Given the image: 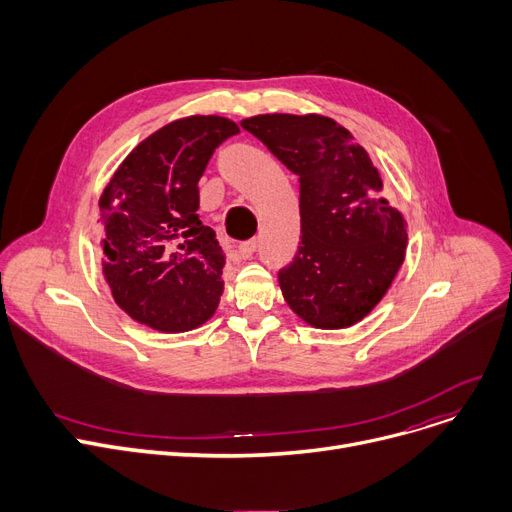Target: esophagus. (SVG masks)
I'll return each mask as SVG.
<instances>
[{"instance_id": "obj_1", "label": "esophagus", "mask_w": 512, "mask_h": 512, "mask_svg": "<svg viewBox=\"0 0 512 512\" xmlns=\"http://www.w3.org/2000/svg\"><path fill=\"white\" fill-rule=\"evenodd\" d=\"M255 249H257V240H247V242H242V245L238 247V255L242 259H249V257H253Z\"/></svg>"}]
</instances>
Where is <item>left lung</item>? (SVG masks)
I'll list each match as a JSON object with an SVG mask.
<instances>
[{"label": "left lung", "instance_id": "1", "mask_svg": "<svg viewBox=\"0 0 512 512\" xmlns=\"http://www.w3.org/2000/svg\"><path fill=\"white\" fill-rule=\"evenodd\" d=\"M240 126L299 176L301 242L280 270L286 305L321 330L373 311L407 255V220L382 193L367 151L321 114H259Z\"/></svg>", "mask_w": 512, "mask_h": 512}]
</instances>
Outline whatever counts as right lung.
<instances>
[{
  "instance_id": "obj_1",
  "label": "right lung",
  "mask_w": 512,
  "mask_h": 512,
  "mask_svg": "<svg viewBox=\"0 0 512 512\" xmlns=\"http://www.w3.org/2000/svg\"><path fill=\"white\" fill-rule=\"evenodd\" d=\"M236 122L186 116L134 147L99 197L101 274L141 326L180 334L209 321L224 292L226 255L199 218V178Z\"/></svg>"
}]
</instances>
